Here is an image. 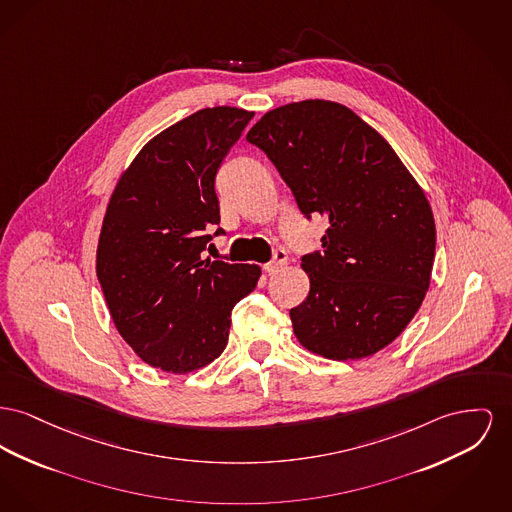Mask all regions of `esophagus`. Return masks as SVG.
Here are the masks:
<instances>
[{
	"instance_id": "esophagus-1",
	"label": "esophagus",
	"mask_w": 512,
	"mask_h": 512,
	"mask_svg": "<svg viewBox=\"0 0 512 512\" xmlns=\"http://www.w3.org/2000/svg\"><path fill=\"white\" fill-rule=\"evenodd\" d=\"M286 263H288V255H286V251H284V249H278V251H274V257H272L271 263L263 265V271L276 272L278 269H282Z\"/></svg>"
}]
</instances>
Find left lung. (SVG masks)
Instances as JSON below:
<instances>
[{
    "label": "left lung",
    "instance_id": "obj_1",
    "mask_svg": "<svg viewBox=\"0 0 512 512\" xmlns=\"http://www.w3.org/2000/svg\"><path fill=\"white\" fill-rule=\"evenodd\" d=\"M247 141L271 158L307 218L329 220L323 251L301 257L309 294L290 309L296 338L329 360L377 354L429 288L435 220L420 183L381 133L331 100L271 110Z\"/></svg>",
    "mask_w": 512,
    "mask_h": 512
}]
</instances>
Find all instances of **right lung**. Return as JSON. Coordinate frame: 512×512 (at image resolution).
<instances>
[{"label":"right lung","instance_id":"right-lung-1","mask_svg":"<svg viewBox=\"0 0 512 512\" xmlns=\"http://www.w3.org/2000/svg\"><path fill=\"white\" fill-rule=\"evenodd\" d=\"M251 118L214 106L170 125L121 174L104 214L96 276L112 321L166 373L201 369L224 352L232 309L261 276L257 265L201 259L220 222L216 172Z\"/></svg>","mask_w":512,"mask_h":512}]
</instances>
